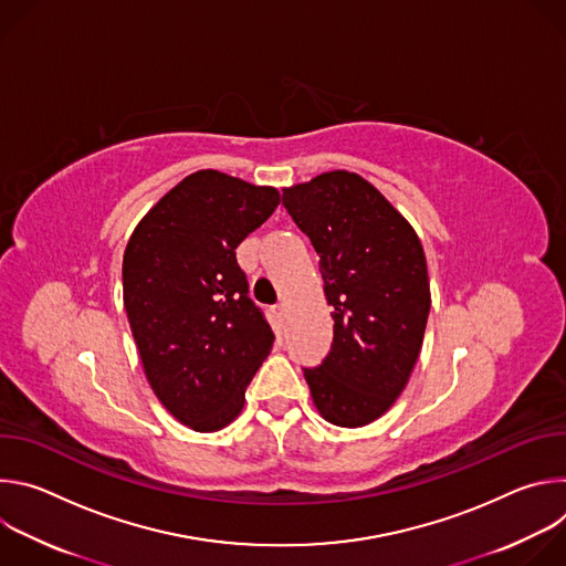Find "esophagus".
Wrapping results in <instances>:
<instances>
[{"instance_id":"34e87169","label":"esophagus","mask_w":566,"mask_h":566,"mask_svg":"<svg viewBox=\"0 0 566 566\" xmlns=\"http://www.w3.org/2000/svg\"><path fill=\"white\" fill-rule=\"evenodd\" d=\"M273 313H275V317L282 322L284 315H286V306H284V304H275V306H273Z\"/></svg>"}]
</instances>
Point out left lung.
<instances>
[{"mask_svg":"<svg viewBox=\"0 0 566 566\" xmlns=\"http://www.w3.org/2000/svg\"><path fill=\"white\" fill-rule=\"evenodd\" d=\"M282 203L319 255L334 343L304 369L329 423L360 428L406 389L430 313L426 253L415 228L369 181L334 170L284 188Z\"/></svg>","mask_w":566,"mask_h":566,"instance_id":"8db88e82","label":"left lung"}]
</instances>
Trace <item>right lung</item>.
<instances>
[{
    "label": "right lung",
    "mask_w": 566,
    "mask_h": 566,
    "mask_svg": "<svg viewBox=\"0 0 566 566\" xmlns=\"http://www.w3.org/2000/svg\"><path fill=\"white\" fill-rule=\"evenodd\" d=\"M280 192L217 170L175 186L134 228L123 302L145 376L164 408L197 432L226 428L273 347L234 249Z\"/></svg>",
    "instance_id": "right-lung-1"
}]
</instances>
